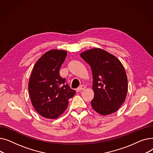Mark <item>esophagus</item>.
I'll use <instances>...</instances> for the list:
<instances>
[{
	"instance_id": "obj_1",
	"label": "esophagus",
	"mask_w": 153,
	"mask_h": 153,
	"mask_svg": "<svg viewBox=\"0 0 153 153\" xmlns=\"http://www.w3.org/2000/svg\"><path fill=\"white\" fill-rule=\"evenodd\" d=\"M85 89V85H81L80 87H79L77 89H76V91H77V92H80V91H82L84 90Z\"/></svg>"
}]
</instances>
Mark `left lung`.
I'll return each instance as SVG.
<instances>
[{"label":"left lung","instance_id":"1","mask_svg":"<svg viewBox=\"0 0 153 153\" xmlns=\"http://www.w3.org/2000/svg\"><path fill=\"white\" fill-rule=\"evenodd\" d=\"M80 56L92 72L93 109L102 115L115 113L125 102L128 92L127 76L122 63L114 55L98 48L86 50Z\"/></svg>","mask_w":153,"mask_h":153}]
</instances>
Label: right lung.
<instances>
[{
    "mask_svg": "<svg viewBox=\"0 0 153 153\" xmlns=\"http://www.w3.org/2000/svg\"><path fill=\"white\" fill-rule=\"evenodd\" d=\"M66 56L65 50H51L38 59L32 70L28 82L30 97L34 108L44 118L59 117L76 93L59 76Z\"/></svg>",
    "mask_w": 153,
    "mask_h": 153,
    "instance_id": "1",
    "label": "right lung"
}]
</instances>
